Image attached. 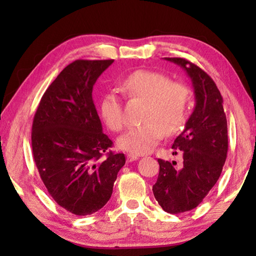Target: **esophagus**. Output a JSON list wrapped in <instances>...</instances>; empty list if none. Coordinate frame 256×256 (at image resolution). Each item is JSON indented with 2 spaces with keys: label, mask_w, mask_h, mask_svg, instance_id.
I'll return each instance as SVG.
<instances>
[{
  "label": "esophagus",
  "mask_w": 256,
  "mask_h": 256,
  "mask_svg": "<svg viewBox=\"0 0 256 256\" xmlns=\"http://www.w3.org/2000/svg\"><path fill=\"white\" fill-rule=\"evenodd\" d=\"M126 158H128V162H134V160H138V157L136 154H126Z\"/></svg>",
  "instance_id": "obj_1"
}]
</instances>
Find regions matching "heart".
<instances>
[{
	"instance_id": "1",
	"label": "heart",
	"mask_w": 256,
	"mask_h": 256,
	"mask_svg": "<svg viewBox=\"0 0 256 256\" xmlns=\"http://www.w3.org/2000/svg\"><path fill=\"white\" fill-rule=\"evenodd\" d=\"M120 90L130 98L146 102L142 112L144 124L130 128L118 138V146L132 154L151 152L164 134L172 136L180 131L188 118L190 90L182 82L172 81L167 74L138 70L120 84ZM99 112L106 126L120 132L124 126L122 105L118 96L107 92L99 104Z\"/></svg>"
}]
</instances>
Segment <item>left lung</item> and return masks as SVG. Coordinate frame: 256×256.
Masks as SVG:
<instances>
[{
    "label": "left lung",
    "instance_id": "left-lung-1",
    "mask_svg": "<svg viewBox=\"0 0 256 256\" xmlns=\"http://www.w3.org/2000/svg\"><path fill=\"white\" fill-rule=\"evenodd\" d=\"M183 68L192 80L196 107L175 138L172 149L183 154V164L158 159L159 175L152 186L159 206L168 214L196 208L219 180L227 158V118L214 81L196 64L180 58H164Z\"/></svg>",
    "mask_w": 256,
    "mask_h": 256
}]
</instances>
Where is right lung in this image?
<instances>
[{
	"label": "right lung",
	"mask_w": 256,
	"mask_h": 256,
	"mask_svg": "<svg viewBox=\"0 0 256 256\" xmlns=\"http://www.w3.org/2000/svg\"><path fill=\"white\" fill-rule=\"evenodd\" d=\"M114 60H76L42 94L32 132V156L50 196L76 216L100 210L112 196L124 154L110 151L92 100L94 84Z\"/></svg>",
	"instance_id": "obj_1"
}]
</instances>
